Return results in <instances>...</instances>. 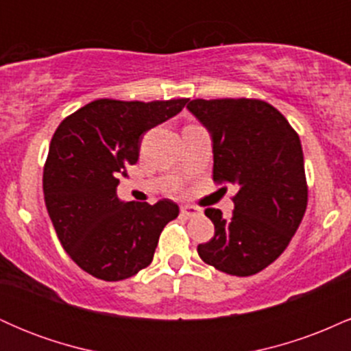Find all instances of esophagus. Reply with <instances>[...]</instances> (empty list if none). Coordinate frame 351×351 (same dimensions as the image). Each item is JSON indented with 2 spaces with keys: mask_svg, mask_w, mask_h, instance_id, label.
I'll use <instances>...</instances> for the list:
<instances>
[{
  "mask_svg": "<svg viewBox=\"0 0 351 351\" xmlns=\"http://www.w3.org/2000/svg\"><path fill=\"white\" fill-rule=\"evenodd\" d=\"M196 215H199V209L196 206H189V204H186V206H181V216L193 217Z\"/></svg>",
  "mask_w": 351,
  "mask_h": 351,
  "instance_id": "34e87169",
  "label": "esophagus"
}]
</instances>
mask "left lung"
I'll list each match as a JSON object with an SVG mask.
<instances>
[{
	"mask_svg": "<svg viewBox=\"0 0 351 351\" xmlns=\"http://www.w3.org/2000/svg\"><path fill=\"white\" fill-rule=\"evenodd\" d=\"M186 107L211 134L215 183L237 186L231 217L204 209L215 237L198 254L229 276H254L285 251L307 209L300 138L264 100L195 99Z\"/></svg>",
	"mask_w": 351,
	"mask_h": 351,
	"instance_id": "8db88e82",
	"label": "left lung"
}]
</instances>
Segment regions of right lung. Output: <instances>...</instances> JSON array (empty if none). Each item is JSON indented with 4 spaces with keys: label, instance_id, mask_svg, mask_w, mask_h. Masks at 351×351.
<instances>
[{
    "label": "right lung",
    "instance_id": "right-lung-1",
    "mask_svg": "<svg viewBox=\"0 0 351 351\" xmlns=\"http://www.w3.org/2000/svg\"><path fill=\"white\" fill-rule=\"evenodd\" d=\"M186 102L99 99L60 122L44 165V201L64 251L82 271L115 282L152 264L178 204L122 203L117 186L138 160L145 132L175 117Z\"/></svg>",
    "mask_w": 351,
    "mask_h": 351
}]
</instances>
